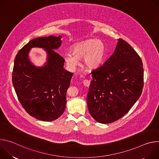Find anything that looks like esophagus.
Instances as JSON below:
<instances>
[{
  "mask_svg": "<svg viewBox=\"0 0 159 159\" xmlns=\"http://www.w3.org/2000/svg\"><path fill=\"white\" fill-rule=\"evenodd\" d=\"M83 84L85 85V86H87V87H89V85H90V80H87V79H85L83 80Z\"/></svg>",
  "mask_w": 159,
  "mask_h": 159,
  "instance_id": "esophagus-1",
  "label": "esophagus"
}]
</instances>
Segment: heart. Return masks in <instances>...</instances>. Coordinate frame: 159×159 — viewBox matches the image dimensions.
<instances>
[{"label": "heart", "mask_w": 159, "mask_h": 159, "mask_svg": "<svg viewBox=\"0 0 159 159\" xmlns=\"http://www.w3.org/2000/svg\"><path fill=\"white\" fill-rule=\"evenodd\" d=\"M72 53L65 56L67 65L75 68L78 64V59L83 57V62L89 69H97L101 66L105 60L106 48L104 43L96 39H89L75 44L72 47Z\"/></svg>", "instance_id": "b5f03b06"}]
</instances>
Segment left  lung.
Masks as SVG:
<instances>
[{
	"label": "left lung",
	"mask_w": 159,
	"mask_h": 159,
	"mask_svg": "<svg viewBox=\"0 0 159 159\" xmlns=\"http://www.w3.org/2000/svg\"><path fill=\"white\" fill-rule=\"evenodd\" d=\"M91 73L87 102L90 115L99 123L107 124L120 119L142 94V59L122 39H118L113 54Z\"/></svg>",
	"instance_id": "1"
}]
</instances>
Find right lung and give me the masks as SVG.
Here are the masks:
<instances>
[{"mask_svg": "<svg viewBox=\"0 0 159 159\" xmlns=\"http://www.w3.org/2000/svg\"><path fill=\"white\" fill-rule=\"evenodd\" d=\"M61 36L41 37L31 40L16 55L12 70V84L20 104L37 120L51 121L58 118L66 107V93L73 73L63 69L65 60L56 51L61 44ZM43 48L48 53V61L41 68L29 61L31 48Z\"/></svg>", "mask_w": 159, "mask_h": 159, "instance_id": "obj_1", "label": "right lung"}]
</instances>
